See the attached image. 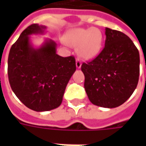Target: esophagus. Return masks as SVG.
Segmentation results:
<instances>
[{"instance_id":"34e87169","label":"esophagus","mask_w":146,"mask_h":146,"mask_svg":"<svg viewBox=\"0 0 146 146\" xmlns=\"http://www.w3.org/2000/svg\"><path fill=\"white\" fill-rule=\"evenodd\" d=\"M81 65H82V63H81V62L80 61V59H78V58H76V66L77 69H80V67H81Z\"/></svg>"}]
</instances>
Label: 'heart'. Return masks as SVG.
I'll list each match as a JSON object with an SVG mask.
<instances>
[{
    "label": "heart",
    "instance_id": "1",
    "mask_svg": "<svg viewBox=\"0 0 146 146\" xmlns=\"http://www.w3.org/2000/svg\"><path fill=\"white\" fill-rule=\"evenodd\" d=\"M66 44L77 48L80 57L85 60H92L101 53L104 37L97 28H76L69 30L64 36Z\"/></svg>",
    "mask_w": 146,
    "mask_h": 146
}]
</instances>
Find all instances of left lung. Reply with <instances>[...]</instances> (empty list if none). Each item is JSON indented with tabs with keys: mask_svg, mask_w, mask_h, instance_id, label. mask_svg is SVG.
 Masks as SVG:
<instances>
[{
	"mask_svg": "<svg viewBox=\"0 0 146 146\" xmlns=\"http://www.w3.org/2000/svg\"><path fill=\"white\" fill-rule=\"evenodd\" d=\"M105 48L94 60L83 63L84 88L92 104L116 108L128 99L138 85L139 52L126 34L105 29Z\"/></svg>",
	"mask_w": 146,
	"mask_h": 146,
	"instance_id": "left-lung-1",
	"label": "left lung"
}]
</instances>
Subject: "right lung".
<instances>
[{"instance_id": "obj_1", "label": "right lung", "mask_w": 146, "mask_h": 146, "mask_svg": "<svg viewBox=\"0 0 146 146\" xmlns=\"http://www.w3.org/2000/svg\"><path fill=\"white\" fill-rule=\"evenodd\" d=\"M47 27L33 24L23 31L11 46L8 59L10 85L27 107L36 112L49 111L62 103L67 84L76 71L73 56L56 54L57 44L45 39L35 47L32 35H43Z\"/></svg>"}]
</instances>
